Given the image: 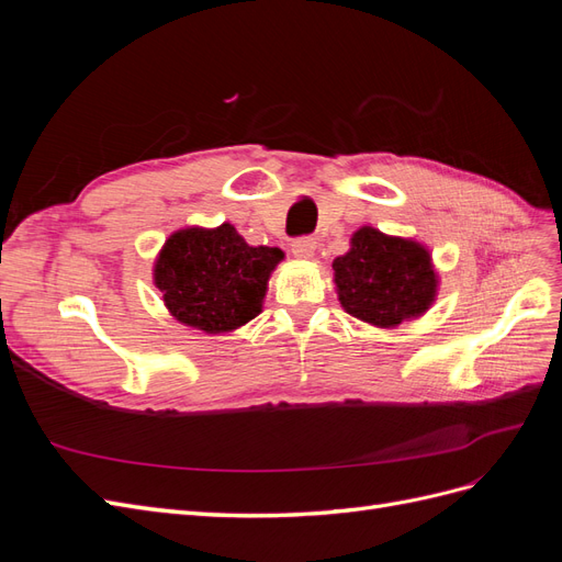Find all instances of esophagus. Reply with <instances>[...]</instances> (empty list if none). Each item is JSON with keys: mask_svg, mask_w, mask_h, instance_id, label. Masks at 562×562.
<instances>
[{"mask_svg": "<svg viewBox=\"0 0 562 562\" xmlns=\"http://www.w3.org/2000/svg\"><path fill=\"white\" fill-rule=\"evenodd\" d=\"M291 250H293L297 260H312L314 252H316V241L312 239V236H302V239L293 241Z\"/></svg>", "mask_w": 562, "mask_h": 562, "instance_id": "34e87169", "label": "esophagus"}]
</instances>
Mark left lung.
Instances as JSON below:
<instances>
[{
  "instance_id": "8db88e82",
  "label": "left lung",
  "mask_w": 562,
  "mask_h": 562,
  "mask_svg": "<svg viewBox=\"0 0 562 562\" xmlns=\"http://www.w3.org/2000/svg\"><path fill=\"white\" fill-rule=\"evenodd\" d=\"M333 281L347 314L375 328H398L427 314L438 295L431 250L405 236L363 225L333 260Z\"/></svg>"
}]
</instances>
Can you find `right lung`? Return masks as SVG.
Here are the masks:
<instances>
[{
  "label": "right lung",
  "mask_w": 562,
  "mask_h": 562,
  "mask_svg": "<svg viewBox=\"0 0 562 562\" xmlns=\"http://www.w3.org/2000/svg\"><path fill=\"white\" fill-rule=\"evenodd\" d=\"M281 248L250 246L234 225L182 227L164 241L151 279L178 323L206 335L246 326L262 312Z\"/></svg>",
  "instance_id": "1"
}]
</instances>
